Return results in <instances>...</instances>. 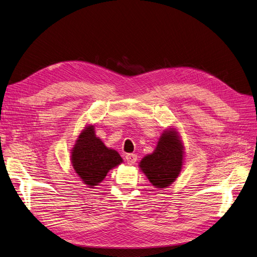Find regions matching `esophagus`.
Here are the masks:
<instances>
[{
  "label": "esophagus",
  "mask_w": 257,
  "mask_h": 257,
  "mask_svg": "<svg viewBox=\"0 0 257 257\" xmlns=\"http://www.w3.org/2000/svg\"><path fill=\"white\" fill-rule=\"evenodd\" d=\"M125 159L128 164H134L137 161V155L136 154H127L125 156Z\"/></svg>",
  "instance_id": "esophagus-1"
}]
</instances>
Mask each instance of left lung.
I'll return each instance as SVG.
<instances>
[{
	"mask_svg": "<svg viewBox=\"0 0 257 257\" xmlns=\"http://www.w3.org/2000/svg\"><path fill=\"white\" fill-rule=\"evenodd\" d=\"M184 147L176 128L163 131L157 147L139 162L153 187L166 189L176 180L182 170Z\"/></svg>",
	"mask_w": 257,
	"mask_h": 257,
	"instance_id": "obj_1",
	"label": "left lung"
}]
</instances>
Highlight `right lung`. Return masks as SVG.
<instances>
[{
  "instance_id": "1",
  "label": "right lung",
  "mask_w": 257,
  "mask_h": 257,
  "mask_svg": "<svg viewBox=\"0 0 257 257\" xmlns=\"http://www.w3.org/2000/svg\"><path fill=\"white\" fill-rule=\"evenodd\" d=\"M70 160L77 175L88 188L98 186L111 169L123 162L117 151L107 148L96 136L93 124L80 133L71 149Z\"/></svg>"
}]
</instances>
